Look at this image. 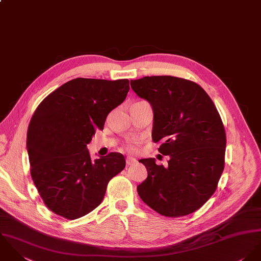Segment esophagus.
<instances>
[{"label":"esophagus","instance_id":"34e87169","mask_svg":"<svg viewBox=\"0 0 261 261\" xmlns=\"http://www.w3.org/2000/svg\"><path fill=\"white\" fill-rule=\"evenodd\" d=\"M136 161H137V160H136L134 157L129 156L126 158V164H127V165H132V164H134Z\"/></svg>","mask_w":261,"mask_h":261}]
</instances>
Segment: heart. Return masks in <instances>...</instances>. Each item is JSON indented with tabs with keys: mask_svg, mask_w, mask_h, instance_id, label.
I'll list each match as a JSON object with an SVG mask.
<instances>
[{
	"mask_svg": "<svg viewBox=\"0 0 261 261\" xmlns=\"http://www.w3.org/2000/svg\"><path fill=\"white\" fill-rule=\"evenodd\" d=\"M125 147H126V149H127L128 151L135 153V152H137V150H138V142H137V141H130V142H128V143L126 144Z\"/></svg>",
	"mask_w": 261,
	"mask_h": 261,
	"instance_id": "1",
	"label": "heart"
}]
</instances>
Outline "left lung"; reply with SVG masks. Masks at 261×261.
Returning a JSON list of instances; mask_svg holds the SVG:
<instances>
[{
	"label": "left lung",
	"mask_w": 261,
	"mask_h": 261,
	"mask_svg": "<svg viewBox=\"0 0 261 261\" xmlns=\"http://www.w3.org/2000/svg\"><path fill=\"white\" fill-rule=\"evenodd\" d=\"M153 110L152 140L169 155L167 167L141 159L148 172L137 187L158 214L175 218L201 208L215 193L225 165L226 133L216 106L198 84L170 75L131 81Z\"/></svg>",
	"instance_id": "obj_1"
}]
</instances>
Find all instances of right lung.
<instances>
[{"instance_id":"obj_1","label":"right lung","mask_w":261,"mask_h":261,"mask_svg":"<svg viewBox=\"0 0 261 261\" xmlns=\"http://www.w3.org/2000/svg\"><path fill=\"white\" fill-rule=\"evenodd\" d=\"M128 80L77 77L49 94L27 131L30 173L45 206L67 220L81 218L103 201L108 182L125 165L121 153L92 160L87 148L109 113L122 104Z\"/></svg>"}]
</instances>
